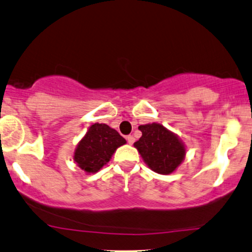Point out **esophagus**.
I'll list each match as a JSON object with an SVG mask.
<instances>
[{
  "label": "esophagus",
  "mask_w": 252,
  "mask_h": 252,
  "mask_svg": "<svg viewBox=\"0 0 252 252\" xmlns=\"http://www.w3.org/2000/svg\"><path fill=\"white\" fill-rule=\"evenodd\" d=\"M126 141H128L129 144H133V142H135V137H133L132 135L126 136Z\"/></svg>",
  "instance_id": "esophagus-1"
}]
</instances>
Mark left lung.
<instances>
[{
  "instance_id": "8db88e82",
  "label": "left lung",
  "mask_w": 252,
  "mask_h": 252,
  "mask_svg": "<svg viewBox=\"0 0 252 252\" xmlns=\"http://www.w3.org/2000/svg\"><path fill=\"white\" fill-rule=\"evenodd\" d=\"M138 129L142 137L133 145L148 166L159 174L172 173L184 160L186 152L180 139L158 123L139 126Z\"/></svg>"
}]
</instances>
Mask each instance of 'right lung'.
Masks as SVG:
<instances>
[{
    "instance_id": "right-lung-1",
    "label": "right lung",
    "mask_w": 252,
    "mask_h": 252,
    "mask_svg": "<svg viewBox=\"0 0 252 252\" xmlns=\"http://www.w3.org/2000/svg\"><path fill=\"white\" fill-rule=\"evenodd\" d=\"M126 143L115 129L107 124L95 123L76 146L74 160L81 170L95 173L110 160L116 149Z\"/></svg>"
}]
</instances>
